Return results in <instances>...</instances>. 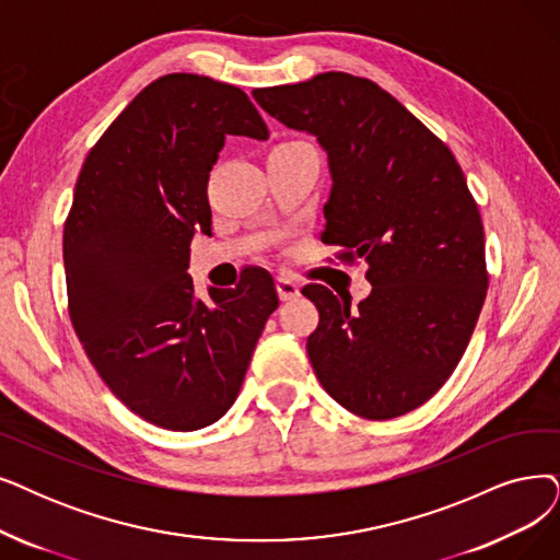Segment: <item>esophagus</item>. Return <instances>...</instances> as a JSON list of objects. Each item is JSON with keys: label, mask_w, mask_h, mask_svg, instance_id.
Wrapping results in <instances>:
<instances>
[{"label": "esophagus", "mask_w": 560, "mask_h": 560, "mask_svg": "<svg viewBox=\"0 0 560 560\" xmlns=\"http://www.w3.org/2000/svg\"><path fill=\"white\" fill-rule=\"evenodd\" d=\"M276 289H278L280 301H294L301 294V287L292 278L284 276V273H280L276 278Z\"/></svg>", "instance_id": "34e87169"}]
</instances>
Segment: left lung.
<instances>
[{
    "mask_svg": "<svg viewBox=\"0 0 560 560\" xmlns=\"http://www.w3.org/2000/svg\"><path fill=\"white\" fill-rule=\"evenodd\" d=\"M280 124L328 155L322 241L365 259L372 284L349 296L305 284L319 310L307 355L324 390L368 420L405 416L455 372L487 296L485 232L453 151L368 78L342 71L255 89Z\"/></svg>",
    "mask_w": 560,
    "mask_h": 560,
    "instance_id": "obj_1",
    "label": "left lung"
}]
</instances>
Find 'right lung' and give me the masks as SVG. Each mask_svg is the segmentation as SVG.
<instances>
[{
	"label": "right lung",
	"mask_w": 560,
	"mask_h": 560,
	"mask_svg": "<svg viewBox=\"0 0 560 560\" xmlns=\"http://www.w3.org/2000/svg\"><path fill=\"white\" fill-rule=\"evenodd\" d=\"M228 136L268 138L245 92L159 78L89 151L63 225L69 315L89 361L132 413L172 432L228 413L278 307L264 268L211 287L207 303L186 273L192 236L211 234L209 172Z\"/></svg>",
	"instance_id": "obj_1"
}]
</instances>
